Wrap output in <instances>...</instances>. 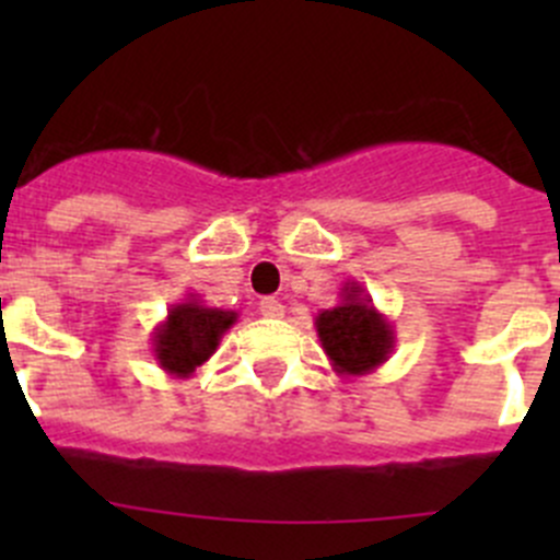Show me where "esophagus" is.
<instances>
[{"mask_svg":"<svg viewBox=\"0 0 560 560\" xmlns=\"http://www.w3.org/2000/svg\"><path fill=\"white\" fill-rule=\"evenodd\" d=\"M259 314L270 316V319H281L284 316V303L276 301V298H262L259 301Z\"/></svg>","mask_w":560,"mask_h":560,"instance_id":"obj_1","label":"esophagus"}]
</instances>
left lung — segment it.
<instances>
[{
    "mask_svg": "<svg viewBox=\"0 0 560 560\" xmlns=\"http://www.w3.org/2000/svg\"><path fill=\"white\" fill-rule=\"evenodd\" d=\"M338 298L341 301L336 306L314 316L322 349L336 374H374L393 354V322L374 306L371 295L358 281H347Z\"/></svg>",
    "mask_w": 560,
    "mask_h": 560,
    "instance_id": "obj_1",
    "label": "left lung"
}]
</instances>
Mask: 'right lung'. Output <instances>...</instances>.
Instances as JSON below:
<instances>
[{"label":"right lung","mask_w":560,"mask_h":560,"mask_svg":"<svg viewBox=\"0 0 560 560\" xmlns=\"http://www.w3.org/2000/svg\"><path fill=\"white\" fill-rule=\"evenodd\" d=\"M238 322V312L206 306L195 292L173 303L167 316L151 332L154 360L165 374L189 380L200 365L211 360L222 336Z\"/></svg>","instance_id":"add662e5"}]
</instances>
